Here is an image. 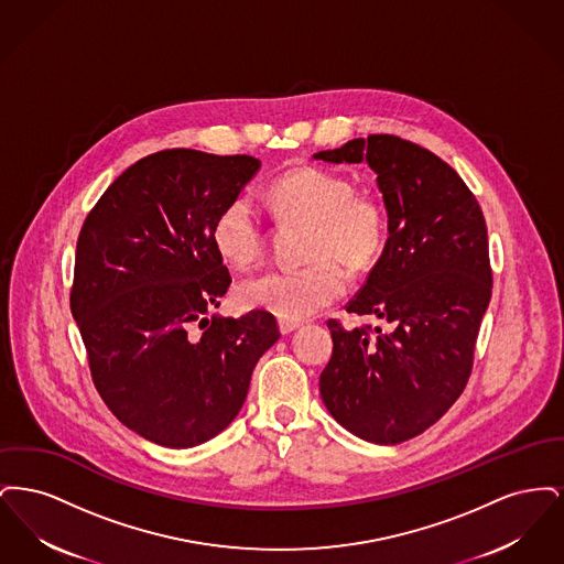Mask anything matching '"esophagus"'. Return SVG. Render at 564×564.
Wrapping results in <instances>:
<instances>
[{
    "label": "esophagus",
    "instance_id": "1",
    "mask_svg": "<svg viewBox=\"0 0 564 564\" xmlns=\"http://www.w3.org/2000/svg\"><path fill=\"white\" fill-rule=\"evenodd\" d=\"M302 325L300 319H279V329L283 332V334H290V332H294Z\"/></svg>",
    "mask_w": 564,
    "mask_h": 564
}]
</instances>
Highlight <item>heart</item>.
<instances>
[{
    "instance_id": "b5f03b06",
    "label": "heart",
    "mask_w": 564,
    "mask_h": 564,
    "mask_svg": "<svg viewBox=\"0 0 564 564\" xmlns=\"http://www.w3.org/2000/svg\"><path fill=\"white\" fill-rule=\"evenodd\" d=\"M270 209L283 221L308 226L302 269L272 270L242 281L237 302L264 308L281 319H302L336 302L349 288L347 270L366 269L387 239V212L370 192H357L345 175L319 166H295L267 192ZM212 242L217 256L249 267L264 247V226L249 196L232 198L215 217Z\"/></svg>"
}]
</instances>
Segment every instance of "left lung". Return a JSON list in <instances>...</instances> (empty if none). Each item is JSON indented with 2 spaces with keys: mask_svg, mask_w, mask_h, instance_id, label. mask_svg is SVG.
Listing matches in <instances>:
<instances>
[{
  "mask_svg": "<svg viewBox=\"0 0 564 564\" xmlns=\"http://www.w3.org/2000/svg\"><path fill=\"white\" fill-rule=\"evenodd\" d=\"M323 162L370 164L389 239L347 306L382 327L329 319L334 350L319 378L329 414L375 444H400L463 393L492 294L482 209L451 164L395 134L350 139Z\"/></svg>",
  "mask_w": 564,
  "mask_h": 564,
  "instance_id": "1",
  "label": "left lung"
}]
</instances>
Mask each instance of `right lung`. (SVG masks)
<instances>
[{"label":"right lung","instance_id":"1","mask_svg":"<svg viewBox=\"0 0 564 564\" xmlns=\"http://www.w3.org/2000/svg\"><path fill=\"white\" fill-rule=\"evenodd\" d=\"M258 169L245 154L162 150L129 166L82 226L69 304L93 382L122 425L166 448L226 430L281 336L262 308L205 317L232 281L215 217Z\"/></svg>","mask_w":564,"mask_h":564}]
</instances>
